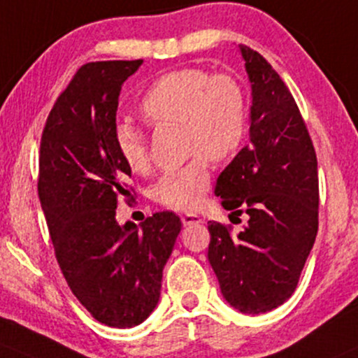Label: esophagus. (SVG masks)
<instances>
[{"mask_svg":"<svg viewBox=\"0 0 358 358\" xmlns=\"http://www.w3.org/2000/svg\"><path fill=\"white\" fill-rule=\"evenodd\" d=\"M180 220H182L184 226H193V224L203 222V219H201L200 215H196V213H184V215L180 217Z\"/></svg>","mask_w":358,"mask_h":358,"instance_id":"34e87169","label":"esophagus"}]
</instances>
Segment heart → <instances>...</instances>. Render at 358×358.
I'll use <instances>...</instances> for the list:
<instances>
[{
  "mask_svg": "<svg viewBox=\"0 0 358 358\" xmlns=\"http://www.w3.org/2000/svg\"><path fill=\"white\" fill-rule=\"evenodd\" d=\"M148 125L180 124L191 160L157 180L153 198L174 210H193L210 187V160H231L248 131V103L241 84L229 73L180 69L158 77L139 101ZM115 148L132 172L148 171L146 138L134 125L120 122L113 132Z\"/></svg>",
  "mask_w": 358,
  "mask_h": 358,
  "instance_id": "1",
  "label": "heart"
}]
</instances>
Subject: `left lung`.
<instances>
[{
	"label": "left lung",
	"instance_id": "8db88e82",
	"mask_svg": "<svg viewBox=\"0 0 358 358\" xmlns=\"http://www.w3.org/2000/svg\"><path fill=\"white\" fill-rule=\"evenodd\" d=\"M252 83L250 145L217 179L215 194L245 229L208 222V262L231 307L264 314L294 293L319 229L317 157L288 86L259 51L241 44Z\"/></svg>",
	"mask_w": 358,
	"mask_h": 358
}]
</instances>
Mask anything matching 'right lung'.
I'll list each match as a JSON object with an SVG mask.
<instances>
[{
  "mask_svg": "<svg viewBox=\"0 0 358 358\" xmlns=\"http://www.w3.org/2000/svg\"><path fill=\"white\" fill-rule=\"evenodd\" d=\"M143 60L83 65L48 115L38 194L55 257L87 312L110 327L141 324L157 307L162 271L180 219L174 212L119 226L115 208L131 196V169L113 141L119 94Z\"/></svg>",
  "mask_w": 358,
  "mask_h": 358,
  "instance_id": "add662e5",
  "label": "right lung"
}]
</instances>
